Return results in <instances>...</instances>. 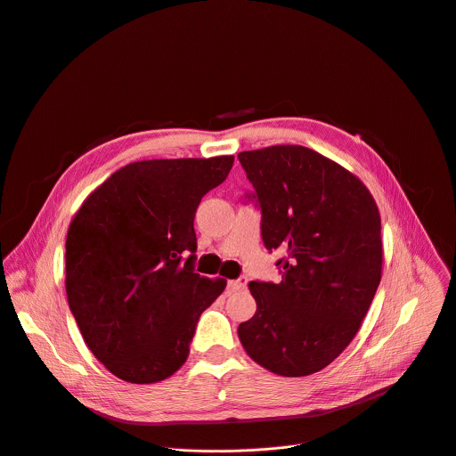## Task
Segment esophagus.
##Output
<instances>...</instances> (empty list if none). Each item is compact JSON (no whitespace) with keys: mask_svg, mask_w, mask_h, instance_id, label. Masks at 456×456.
Returning a JSON list of instances; mask_svg holds the SVG:
<instances>
[{"mask_svg":"<svg viewBox=\"0 0 456 456\" xmlns=\"http://www.w3.org/2000/svg\"><path fill=\"white\" fill-rule=\"evenodd\" d=\"M246 284H248L246 277H239V279H235V281H228V288H230L232 291H244V289H246Z\"/></svg>","mask_w":456,"mask_h":456,"instance_id":"1","label":"esophagus"}]
</instances>
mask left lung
<instances>
[{"label": "left lung", "instance_id": "1", "mask_svg": "<svg viewBox=\"0 0 456 456\" xmlns=\"http://www.w3.org/2000/svg\"><path fill=\"white\" fill-rule=\"evenodd\" d=\"M253 185L264 246L288 251L282 281L249 282L256 302L239 339L284 378L325 369L352 341L381 282L378 205L361 181L302 145L239 152Z\"/></svg>", "mask_w": 456, "mask_h": 456}]
</instances>
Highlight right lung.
<instances>
[{
  "instance_id": "1",
  "label": "right lung",
  "mask_w": 456,
  "mask_h": 456,
  "mask_svg": "<svg viewBox=\"0 0 456 456\" xmlns=\"http://www.w3.org/2000/svg\"><path fill=\"white\" fill-rule=\"evenodd\" d=\"M233 156L134 161L89 194L66 237V295L80 334L117 378L149 385L189 357L226 281L194 271L196 210Z\"/></svg>"
}]
</instances>
